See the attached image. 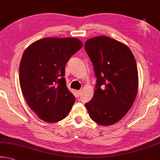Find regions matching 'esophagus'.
Here are the masks:
<instances>
[{"mask_svg": "<svg viewBox=\"0 0 160 160\" xmlns=\"http://www.w3.org/2000/svg\"><path fill=\"white\" fill-rule=\"evenodd\" d=\"M81 94H82V91H81V90L77 91V95H78V97H80V96L81 95Z\"/></svg>", "mask_w": 160, "mask_h": 160, "instance_id": "esophagus-1", "label": "esophagus"}]
</instances>
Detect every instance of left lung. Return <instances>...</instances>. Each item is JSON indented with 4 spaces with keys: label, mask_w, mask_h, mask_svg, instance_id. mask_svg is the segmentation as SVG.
I'll list each match as a JSON object with an SVG mask.
<instances>
[{
    "label": "left lung",
    "mask_w": 160,
    "mask_h": 160,
    "mask_svg": "<svg viewBox=\"0 0 160 160\" xmlns=\"http://www.w3.org/2000/svg\"><path fill=\"white\" fill-rule=\"evenodd\" d=\"M85 49L97 78L93 97L85 105L96 123L113 125L130 110L138 94L135 57L127 45L107 36L88 40Z\"/></svg>",
    "instance_id": "8db88e82"
}]
</instances>
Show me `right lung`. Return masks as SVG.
Returning a JSON list of instances; mask_svg holds the SVG:
<instances>
[{"label":"right lung","mask_w":160,"mask_h":160,"mask_svg":"<svg viewBox=\"0 0 160 160\" xmlns=\"http://www.w3.org/2000/svg\"><path fill=\"white\" fill-rule=\"evenodd\" d=\"M82 43L75 38H45L25 50L20 63V85L32 111L42 120L66 118L75 98L65 82V65Z\"/></svg>","instance_id":"1"}]
</instances>
